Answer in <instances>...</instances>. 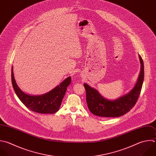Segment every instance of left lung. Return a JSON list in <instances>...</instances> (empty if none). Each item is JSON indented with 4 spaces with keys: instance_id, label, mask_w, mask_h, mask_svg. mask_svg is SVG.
Masks as SVG:
<instances>
[{
    "instance_id": "obj_1",
    "label": "left lung",
    "mask_w": 156,
    "mask_h": 156,
    "mask_svg": "<svg viewBox=\"0 0 156 156\" xmlns=\"http://www.w3.org/2000/svg\"><path fill=\"white\" fill-rule=\"evenodd\" d=\"M140 71L134 87L126 94L115 100L104 98L99 91L87 83L83 86L86 90L87 103L90 111L102 117H119L127 113L135 105L140 94L144 80V64L140 55Z\"/></svg>"
}]
</instances>
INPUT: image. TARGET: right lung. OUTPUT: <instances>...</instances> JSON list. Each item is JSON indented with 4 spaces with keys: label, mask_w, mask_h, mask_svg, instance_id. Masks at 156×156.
Masks as SVG:
<instances>
[{
    "label": "right lung",
    "mask_w": 156,
    "mask_h": 156,
    "mask_svg": "<svg viewBox=\"0 0 156 156\" xmlns=\"http://www.w3.org/2000/svg\"><path fill=\"white\" fill-rule=\"evenodd\" d=\"M71 78L68 77L49 92L41 95H30L23 92L17 85L12 68V82L13 89L20 101L30 110L38 113H55L61 105L66 91L71 83Z\"/></svg>",
    "instance_id": "add662e5"
}]
</instances>
